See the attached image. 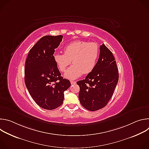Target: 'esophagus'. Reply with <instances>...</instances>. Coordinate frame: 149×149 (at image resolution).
I'll return each instance as SVG.
<instances>
[{"mask_svg": "<svg viewBox=\"0 0 149 149\" xmlns=\"http://www.w3.org/2000/svg\"><path fill=\"white\" fill-rule=\"evenodd\" d=\"M71 85H74V84H76V81H71Z\"/></svg>", "mask_w": 149, "mask_h": 149, "instance_id": "esophagus-1", "label": "esophagus"}]
</instances>
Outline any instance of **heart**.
<instances>
[{"instance_id": "1", "label": "heart", "mask_w": 149, "mask_h": 149, "mask_svg": "<svg viewBox=\"0 0 149 149\" xmlns=\"http://www.w3.org/2000/svg\"><path fill=\"white\" fill-rule=\"evenodd\" d=\"M63 52L64 54H54V62L59 70L64 72L72 61L73 65L67 70L64 77L74 80L83 73L89 74L94 69L100 55V47L96 42L75 40L66 45Z\"/></svg>"}]
</instances>
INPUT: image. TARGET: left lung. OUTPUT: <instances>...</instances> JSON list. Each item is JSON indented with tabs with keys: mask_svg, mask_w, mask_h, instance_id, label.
I'll return each mask as SVG.
<instances>
[{
	"mask_svg": "<svg viewBox=\"0 0 149 149\" xmlns=\"http://www.w3.org/2000/svg\"><path fill=\"white\" fill-rule=\"evenodd\" d=\"M118 81V72L113 53L104 44L100 47V56L94 69L79 86V100L83 107L91 111L102 109L112 97Z\"/></svg>",
	"mask_w": 149,
	"mask_h": 149,
	"instance_id": "obj_1",
	"label": "left lung"
}]
</instances>
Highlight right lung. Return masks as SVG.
I'll use <instances>...</instances> for the list:
<instances>
[{"instance_id": "add662e5", "label": "right lung", "mask_w": 149, "mask_h": 149, "mask_svg": "<svg viewBox=\"0 0 149 149\" xmlns=\"http://www.w3.org/2000/svg\"><path fill=\"white\" fill-rule=\"evenodd\" d=\"M63 36H44L30 49L25 66L26 87L35 102L44 109L54 110L63 103L70 81L63 78L53 55Z\"/></svg>"}]
</instances>
